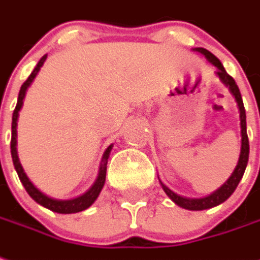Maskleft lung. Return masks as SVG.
Here are the masks:
<instances>
[{
    "instance_id": "1",
    "label": "left lung",
    "mask_w": 260,
    "mask_h": 260,
    "mask_svg": "<svg viewBox=\"0 0 260 260\" xmlns=\"http://www.w3.org/2000/svg\"><path fill=\"white\" fill-rule=\"evenodd\" d=\"M196 52H199L203 56H206V59L210 63H212L214 66L217 67V72L215 74L218 76L219 80L224 83L225 86L228 87V90L231 91V94L234 95V99L237 101L238 108H239V118H241V136H242V142H241V155H239V160H238V165L235 170L232 172L231 177L228 180L225 181L222 186L219 187L217 191H214L210 196H207L204 199H187V197H183V196H179L174 191H172L169 187H166L160 180V184L165 190V193L168 194L172 201H174V204H177L181 208H186V210H191V211H200V210H207V208H211V207H215L224 203L225 200L230 199L235 188L239 184V181L242 179V176L245 173V169H246V165H248V159H249V141H248V134H246V114H245L244 108V101H242V97H241V92H239V88H238L235 80L232 79L230 74L225 72L222 63L211 53L208 52L207 49L204 48H196L193 49Z\"/></svg>"
}]
</instances>
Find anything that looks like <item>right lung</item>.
Instances as JSON below:
<instances>
[{"mask_svg":"<svg viewBox=\"0 0 260 260\" xmlns=\"http://www.w3.org/2000/svg\"><path fill=\"white\" fill-rule=\"evenodd\" d=\"M48 54H45L42 57L41 60L38 61V64L34 69V72L30 73V76L28 77V80L25 81L19 90V95H18V103H16L15 110H14V114H12V138H11V155H12V161H14V166H15L16 173H18V177L19 180L25 187V190L28 191V194L35 200L38 204H41L45 208H49L54 212H59V214H73V212H80L83 210H87L88 207L91 206L92 203L97 200L99 194L101 193L103 187H104L105 183V174H107V163H108V157H110V152H111L112 145H110L107 150L103 155V159H101V165H100L99 176L94 181V184L90 187V190L86 191L83 196L80 197H76V199L72 200H56L49 197L46 194H43L41 190H38L34 183L29 180L26 173L23 172L22 166H21V161H19V157H18V152H16V121H18V115H19V110L22 108L23 99H25V94H26V90L28 87L32 84V81L36 77V74L39 73L41 67L43 66V63L46 60Z\"/></svg>","mask_w":260,"mask_h":260,"instance_id":"1","label":"right lung"}]
</instances>
